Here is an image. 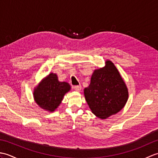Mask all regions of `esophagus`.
<instances>
[{"label":"esophagus","instance_id":"obj_1","mask_svg":"<svg viewBox=\"0 0 158 158\" xmlns=\"http://www.w3.org/2000/svg\"><path fill=\"white\" fill-rule=\"evenodd\" d=\"M81 88H82V87H81V85L74 86V89H75L76 90V91H77V92H80V91H81Z\"/></svg>","mask_w":158,"mask_h":158}]
</instances>
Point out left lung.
I'll use <instances>...</instances> for the list:
<instances>
[{
  "label": "left lung",
  "instance_id": "8db88e82",
  "mask_svg": "<svg viewBox=\"0 0 158 158\" xmlns=\"http://www.w3.org/2000/svg\"><path fill=\"white\" fill-rule=\"evenodd\" d=\"M103 68L94 71L84 95L92 112L100 119L118 113L125 106L128 91L114 64L106 60Z\"/></svg>",
  "mask_w": 158,
  "mask_h": 158
}]
</instances>
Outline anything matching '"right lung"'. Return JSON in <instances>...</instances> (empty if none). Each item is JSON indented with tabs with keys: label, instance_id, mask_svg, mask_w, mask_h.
<instances>
[{
	"label": "right lung",
	"instance_id": "right-lung-1",
	"mask_svg": "<svg viewBox=\"0 0 158 158\" xmlns=\"http://www.w3.org/2000/svg\"><path fill=\"white\" fill-rule=\"evenodd\" d=\"M70 89L68 83L59 81L56 74L50 73L35 88L33 95L36 103L41 108L53 112Z\"/></svg>",
	"mask_w": 158,
	"mask_h": 158
}]
</instances>
